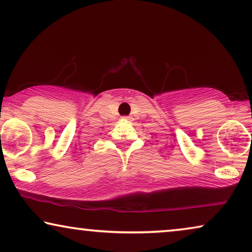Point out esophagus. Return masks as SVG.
<instances>
[{"label": "esophagus", "instance_id": "34e87169", "mask_svg": "<svg viewBox=\"0 0 252 252\" xmlns=\"http://www.w3.org/2000/svg\"><path fill=\"white\" fill-rule=\"evenodd\" d=\"M124 119H126V120H129L130 118H129V117H124Z\"/></svg>", "mask_w": 252, "mask_h": 252}]
</instances>
